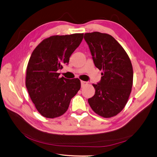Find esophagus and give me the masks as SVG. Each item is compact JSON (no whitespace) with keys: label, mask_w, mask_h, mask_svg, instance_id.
Segmentation results:
<instances>
[{"label":"esophagus","mask_w":157,"mask_h":157,"mask_svg":"<svg viewBox=\"0 0 157 157\" xmlns=\"http://www.w3.org/2000/svg\"><path fill=\"white\" fill-rule=\"evenodd\" d=\"M87 84H88V83L86 82V81H81V87H84V86H86Z\"/></svg>","instance_id":"34e87169"}]
</instances>
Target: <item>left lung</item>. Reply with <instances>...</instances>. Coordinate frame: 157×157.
<instances>
[{
    "label": "left lung",
    "mask_w": 157,
    "mask_h": 157,
    "mask_svg": "<svg viewBox=\"0 0 157 157\" xmlns=\"http://www.w3.org/2000/svg\"><path fill=\"white\" fill-rule=\"evenodd\" d=\"M84 38L94 63L101 73V81L93 84L95 92L88 99L92 110L110 118L126 106L133 85V67L128 54L113 36L99 32L87 33Z\"/></svg>",
    "instance_id": "obj_1"
}]
</instances>
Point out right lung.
I'll list each match as a JSON object with an SVG mask.
<instances>
[{"label": "right lung", "instance_id": "add662e5", "mask_svg": "<svg viewBox=\"0 0 157 157\" xmlns=\"http://www.w3.org/2000/svg\"><path fill=\"white\" fill-rule=\"evenodd\" d=\"M83 38V33L54 35L42 40L31 54L26 69L25 86L38 112L46 118L64 114L81 88L78 78H59L58 71Z\"/></svg>", "mask_w": 157, "mask_h": 157}]
</instances>
